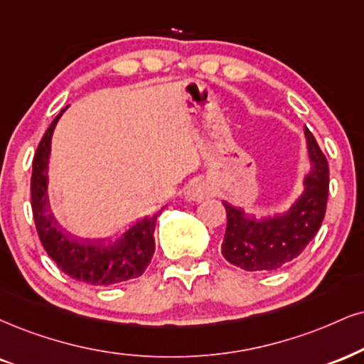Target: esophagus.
Wrapping results in <instances>:
<instances>
[{"label":"esophagus","instance_id":"1","mask_svg":"<svg viewBox=\"0 0 364 364\" xmlns=\"http://www.w3.org/2000/svg\"><path fill=\"white\" fill-rule=\"evenodd\" d=\"M210 194H213V191H210V187L205 182L191 183L186 191V196L189 197L191 200H196V203H200V200H204L205 197H209Z\"/></svg>","mask_w":364,"mask_h":364}]
</instances>
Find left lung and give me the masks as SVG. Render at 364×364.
<instances>
[{
    "instance_id": "left-lung-1",
    "label": "left lung",
    "mask_w": 364,
    "mask_h": 364,
    "mask_svg": "<svg viewBox=\"0 0 364 364\" xmlns=\"http://www.w3.org/2000/svg\"><path fill=\"white\" fill-rule=\"evenodd\" d=\"M306 138L312 172L304 181L302 197L289 213L258 221L243 209L223 203L228 224L221 251L231 264L248 272L278 270L297 258L319 231L329 196V165L309 128Z\"/></svg>"
}]
</instances>
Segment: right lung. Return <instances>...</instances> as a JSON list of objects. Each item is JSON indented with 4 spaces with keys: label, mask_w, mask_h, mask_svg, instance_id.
Segmentation results:
<instances>
[{
    "label": "right lung",
    "mask_w": 364,
    "mask_h": 364,
    "mask_svg": "<svg viewBox=\"0 0 364 364\" xmlns=\"http://www.w3.org/2000/svg\"><path fill=\"white\" fill-rule=\"evenodd\" d=\"M60 114L62 111L45 132L33 156L30 192L40 243L57 267L74 280L91 285H113L140 277L155 253L154 231L160 213L136 223L114 245L107 246L70 236L50 214L47 197V164L52 133Z\"/></svg>",
    "instance_id": "add662e5"
}]
</instances>
